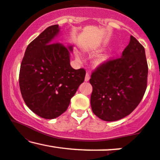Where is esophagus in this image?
<instances>
[{
	"mask_svg": "<svg viewBox=\"0 0 160 160\" xmlns=\"http://www.w3.org/2000/svg\"><path fill=\"white\" fill-rule=\"evenodd\" d=\"M89 79H90V74H89V73H86V77H85V81H89Z\"/></svg>",
	"mask_w": 160,
	"mask_h": 160,
	"instance_id": "esophagus-1",
	"label": "esophagus"
}]
</instances>
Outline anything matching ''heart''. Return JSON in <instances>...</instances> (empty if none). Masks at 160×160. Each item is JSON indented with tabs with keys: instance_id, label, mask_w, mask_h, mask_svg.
<instances>
[{
	"instance_id": "1",
	"label": "heart",
	"mask_w": 160,
	"mask_h": 160,
	"mask_svg": "<svg viewBox=\"0 0 160 160\" xmlns=\"http://www.w3.org/2000/svg\"><path fill=\"white\" fill-rule=\"evenodd\" d=\"M76 57H77V58H78V59H79V60L81 59V56H80L79 54H77ZM104 60H105V58L102 57V58H99L97 62H98V63H102V62H103L104 61Z\"/></svg>"
}]
</instances>
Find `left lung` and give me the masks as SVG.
<instances>
[{
  "label": "left lung",
  "instance_id": "1",
  "mask_svg": "<svg viewBox=\"0 0 160 160\" xmlns=\"http://www.w3.org/2000/svg\"><path fill=\"white\" fill-rule=\"evenodd\" d=\"M148 66L144 47L133 36L120 58L101 64L92 71L91 107L104 121H116L132 112L144 97Z\"/></svg>",
  "mask_w": 160,
  "mask_h": 160
}]
</instances>
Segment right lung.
<instances>
[{"label": "right lung", "mask_w": 160, "mask_h": 160, "mask_svg": "<svg viewBox=\"0 0 160 160\" xmlns=\"http://www.w3.org/2000/svg\"><path fill=\"white\" fill-rule=\"evenodd\" d=\"M58 25H51L28 46L21 63L19 87L24 102L44 119L59 117L84 81L86 71L70 65V51L55 38Z\"/></svg>", "instance_id": "obj_1"}]
</instances>
